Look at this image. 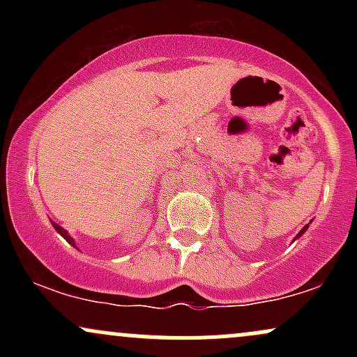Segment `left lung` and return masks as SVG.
I'll return each instance as SVG.
<instances>
[{"instance_id":"left-lung-1","label":"left lung","mask_w":357,"mask_h":357,"mask_svg":"<svg viewBox=\"0 0 357 357\" xmlns=\"http://www.w3.org/2000/svg\"><path fill=\"white\" fill-rule=\"evenodd\" d=\"M307 228H309V225H305V227H304V228H302V230L297 233V236H296V238H294V241H296L297 238H301V236H302V235H304V233H305V230H307Z\"/></svg>"}]
</instances>
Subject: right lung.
Segmentation results:
<instances>
[{"instance_id": "1", "label": "right lung", "mask_w": 357, "mask_h": 357, "mask_svg": "<svg viewBox=\"0 0 357 357\" xmlns=\"http://www.w3.org/2000/svg\"><path fill=\"white\" fill-rule=\"evenodd\" d=\"M52 225H53V228H55V230H56V233H60V235H61V236H63V238H65V240H67V241H68V243H70V245H72V247H75V248H77V245H75V240H73V238H72V236H70V235H68V231H67V230H65V228H61V227H60V225H56V223H55V221H52Z\"/></svg>"}]
</instances>
